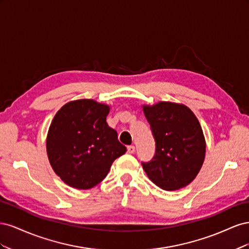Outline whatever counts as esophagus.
Wrapping results in <instances>:
<instances>
[{
  "label": "esophagus",
  "mask_w": 249,
  "mask_h": 249,
  "mask_svg": "<svg viewBox=\"0 0 249 249\" xmlns=\"http://www.w3.org/2000/svg\"><path fill=\"white\" fill-rule=\"evenodd\" d=\"M127 153H129V154H134L135 153V146L134 145H129V146H127Z\"/></svg>",
  "instance_id": "1"
}]
</instances>
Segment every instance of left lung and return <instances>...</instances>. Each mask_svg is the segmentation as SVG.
I'll use <instances>...</instances> for the list:
<instances>
[{
	"label": "left lung",
	"instance_id": "obj_1",
	"mask_svg": "<svg viewBox=\"0 0 249 249\" xmlns=\"http://www.w3.org/2000/svg\"><path fill=\"white\" fill-rule=\"evenodd\" d=\"M156 141L152 161L142 163L148 178L164 190L189 185L205 161L206 140L198 119L183 104L143 105Z\"/></svg>",
	"mask_w": 249,
	"mask_h": 249
}]
</instances>
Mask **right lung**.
I'll return each instance as SVG.
<instances>
[{"label":"right lung","mask_w":249,"mask_h":249,"mask_svg":"<svg viewBox=\"0 0 249 249\" xmlns=\"http://www.w3.org/2000/svg\"><path fill=\"white\" fill-rule=\"evenodd\" d=\"M109 112L108 105L83 99L65 104L53 118L47 153L53 170L66 185L81 190L96 186L126 152L106 122Z\"/></svg>","instance_id":"1"}]
</instances>
